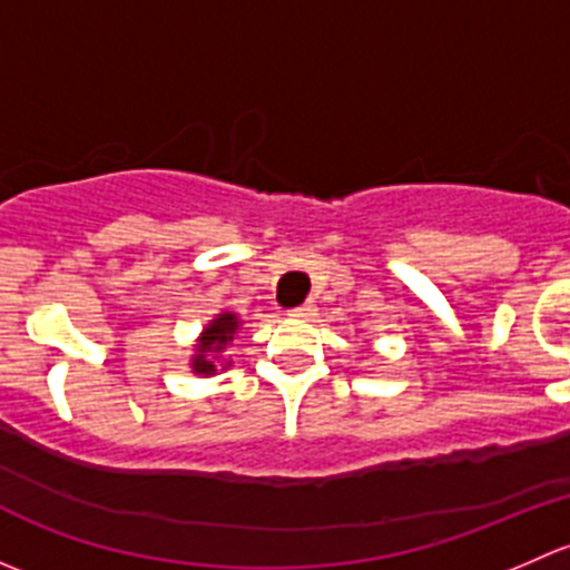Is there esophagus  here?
<instances>
[{
  "label": "esophagus",
  "instance_id": "obj_1",
  "mask_svg": "<svg viewBox=\"0 0 570 570\" xmlns=\"http://www.w3.org/2000/svg\"><path fill=\"white\" fill-rule=\"evenodd\" d=\"M314 314H317V306H314V301H308V303H303V306L292 308L289 317H295V320H312Z\"/></svg>",
  "mask_w": 570,
  "mask_h": 570
}]
</instances>
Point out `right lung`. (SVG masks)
<instances>
[{"mask_svg":"<svg viewBox=\"0 0 570 570\" xmlns=\"http://www.w3.org/2000/svg\"><path fill=\"white\" fill-rule=\"evenodd\" d=\"M239 331V320L237 314L223 312L217 314L209 325L204 327V333L198 336V344H195V355H193V372L195 375H217V364H215V353H223L228 344L234 342ZM226 366H232V361H226Z\"/></svg>","mask_w":570,"mask_h":570,"instance_id":"obj_1","label":"right lung"}]
</instances>
